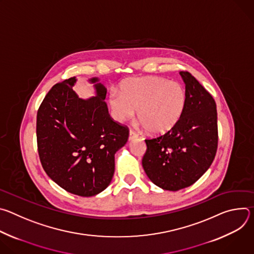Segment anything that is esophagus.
I'll list each match as a JSON object with an SVG mask.
<instances>
[{
  "instance_id": "esophagus-1",
  "label": "esophagus",
  "mask_w": 254,
  "mask_h": 254,
  "mask_svg": "<svg viewBox=\"0 0 254 254\" xmlns=\"http://www.w3.org/2000/svg\"><path fill=\"white\" fill-rule=\"evenodd\" d=\"M138 135H137V133L134 131V130H132V129H130L129 130V135H128V140H132L133 138H136Z\"/></svg>"
}]
</instances>
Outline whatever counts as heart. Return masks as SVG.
Returning <instances> with one entry per match:
<instances>
[{"instance_id":"obj_1","label":"heart","mask_w":254,"mask_h":254,"mask_svg":"<svg viewBox=\"0 0 254 254\" xmlns=\"http://www.w3.org/2000/svg\"><path fill=\"white\" fill-rule=\"evenodd\" d=\"M113 117L124 123L134 116L152 134H164L182 118L186 106V91L176 81L158 76L136 77L121 84V94H110Z\"/></svg>"}]
</instances>
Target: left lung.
I'll list each match as a JSON object with an SVG mask.
<instances>
[{"instance_id":"left-lung-1","label":"left lung","mask_w":254,"mask_h":254,"mask_svg":"<svg viewBox=\"0 0 254 254\" xmlns=\"http://www.w3.org/2000/svg\"><path fill=\"white\" fill-rule=\"evenodd\" d=\"M186 106L179 123L165 134L144 139L141 164L158 187L178 191L193 185L211 166L218 146L216 103L188 71H181Z\"/></svg>"}]
</instances>
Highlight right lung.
<instances>
[{
	"label": "right lung",
	"instance_id": "add662e5",
	"mask_svg": "<svg viewBox=\"0 0 254 254\" xmlns=\"http://www.w3.org/2000/svg\"><path fill=\"white\" fill-rule=\"evenodd\" d=\"M76 79L56 83L37 113V147L46 174L69 193L94 196L111 184L115 154L128 138V127L115 122L104 101L106 88L91 78L96 96L81 99Z\"/></svg>",
	"mask_w": 254,
	"mask_h": 254
}]
</instances>
